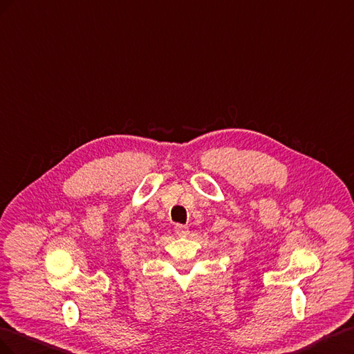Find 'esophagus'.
Wrapping results in <instances>:
<instances>
[{
    "label": "esophagus",
    "instance_id": "obj_1",
    "mask_svg": "<svg viewBox=\"0 0 354 354\" xmlns=\"http://www.w3.org/2000/svg\"><path fill=\"white\" fill-rule=\"evenodd\" d=\"M175 231H176V234L180 236V237H187L189 234V228L184 224H176Z\"/></svg>",
    "mask_w": 354,
    "mask_h": 354
}]
</instances>
